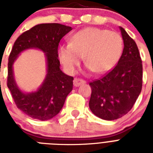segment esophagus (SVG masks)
<instances>
[{
    "instance_id": "1",
    "label": "esophagus",
    "mask_w": 153,
    "mask_h": 153,
    "mask_svg": "<svg viewBox=\"0 0 153 153\" xmlns=\"http://www.w3.org/2000/svg\"><path fill=\"white\" fill-rule=\"evenodd\" d=\"M85 82H86V81H85V80H83V79H77V78H75V79H74V86H81V85L84 84Z\"/></svg>"
}]
</instances>
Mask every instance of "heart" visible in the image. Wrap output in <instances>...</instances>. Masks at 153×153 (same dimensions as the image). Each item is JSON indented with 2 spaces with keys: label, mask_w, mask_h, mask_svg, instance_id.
<instances>
[{
  "label": "heart",
  "mask_w": 153,
  "mask_h": 153,
  "mask_svg": "<svg viewBox=\"0 0 153 153\" xmlns=\"http://www.w3.org/2000/svg\"><path fill=\"white\" fill-rule=\"evenodd\" d=\"M123 51V39L115 32L87 27L71 38L70 44L59 49L60 61L69 72H74L84 55L86 69L104 74L118 62Z\"/></svg>",
  "instance_id": "1"
}]
</instances>
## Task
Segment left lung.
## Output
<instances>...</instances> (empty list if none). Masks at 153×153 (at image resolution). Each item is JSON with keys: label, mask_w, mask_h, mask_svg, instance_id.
<instances>
[{"label": "left lung", "mask_w": 153, "mask_h": 153, "mask_svg": "<svg viewBox=\"0 0 153 153\" xmlns=\"http://www.w3.org/2000/svg\"><path fill=\"white\" fill-rule=\"evenodd\" d=\"M124 41L117 64L101 79L90 82L89 106L98 117L113 121L128 114L142 89V61L135 41L120 27Z\"/></svg>", "instance_id": "left-lung-1"}]
</instances>
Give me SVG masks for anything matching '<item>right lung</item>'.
<instances>
[{"label": "right lung", "mask_w": 153, "mask_h": 153, "mask_svg": "<svg viewBox=\"0 0 153 153\" xmlns=\"http://www.w3.org/2000/svg\"><path fill=\"white\" fill-rule=\"evenodd\" d=\"M71 27L60 24H40L20 35L13 44L8 62L7 86L18 109L27 116L47 121L62 109L67 96L73 89L74 78L60 70L58 47ZM39 49L45 53L47 74L36 91L25 93L16 85L13 74V63L18 55L27 49Z\"/></svg>", "instance_id": "1"}]
</instances>
